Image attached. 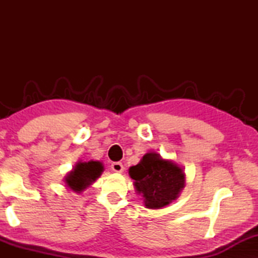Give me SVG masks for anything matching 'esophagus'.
Here are the masks:
<instances>
[{
    "mask_svg": "<svg viewBox=\"0 0 258 258\" xmlns=\"http://www.w3.org/2000/svg\"><path fill=\"white\" fill-rule=\"evenodd\" d=\"M111 169L116 173H121L124 171V166L119 161H115V163L111 164Z\"/></svg>",
    "mask_w": 258,
    "mask_h": 258,
    "instance_id": "obj_1",
    "label": "esophagus"
}]
</instances>
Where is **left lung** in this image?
I'll use <instances>...</instances> for the list:
<instances>
[{"label":"left lung","instance_id":"1","mask_svg":"<svg viewBox=\"0 0 258 258\" xmlns=\"http://www.w3.org/2000/svg\"><path fill=\"white\" fill-rule=\"evenodd\" d=\"M134 185L145 198L147 208L157 209L177 198L184 186V173L172 161L161 159L158 154H147L138 165L130 168Z\"/></svg>","mask_w":258,"mask_h":258}]
</instances>
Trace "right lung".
<instances>
[{"mask_svg": "<svg viewBox=\"0 0 258 258\" xmlns=\"http://www.w3.org/2000/svg\"><path fill=\"white\" fill-rule=\"evenodd\" d=\"M102 171L103 166L100 161L78 163L75 169L66 177V183L72 190L80 192L95 181Z\"/></svg>", "mask_w": 258, "mask_h": 258, "instance_id": "right-lung-1", "label": "right lung"}]
</instances>
